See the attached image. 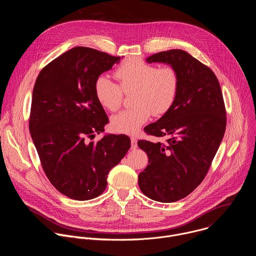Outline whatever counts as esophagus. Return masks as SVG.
<instances>
[{
    "label": "esophagus",
    "instance_id": "obj_1",
    "mask_svg": "<svg viewBox=\"0 0 256 256\" xmlns=\"http://www.w3.org/2000/svg\"><path fill=\"white\" fill-rule=\"evenodd\" d=\"M130 142H132V150L136 149V140L134 138H130Z\"/></svg>",
    "mask_w": 256,
    "mask_h": 256
}]
</instances>
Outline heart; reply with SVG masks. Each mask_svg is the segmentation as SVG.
I'll list each match as a JSON object with an SVG mask.
<instances>
[{
    "label": "heart",
    "mask_w": 256,
    "mask_h": 256,
    "mask_svg": "<svg viewBox=\"0 0 256 256\" xmlns=\"http://www.w3.org/2000/svg\"><path fill=\"white\" fill-rule=\"evenodd\" d=\"M120 88L107 76H99L94 84L99 103L108 110L116 112L122 102V92H134V107L112 118L114 132L136 134L150 116L165 114L173 105L179 85L177 72L172 66L157 68L140 58L124 60L114 72Z\"/></svg>",
    "instance_id": "1"
}]
</instances>
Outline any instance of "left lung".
Returning a JSON list of instances; mask_svg holds the SVG:
<instances>
[{"instance_id":"left-lung-1","label":"left lung","mask_w":256,"mask_h":256,"mask_svg":"<svg viewBox=\"0 0 256 256\" xmlns=\"http://www.w3.org/2000/svg\"><path fill=\"white\" fill-rule=\"evenodd\" d=\"M146 62L172 66L179 85L169 110L144 128L152 136H167V142H138L149 158L138 184L149 198L173 202L188 196L204 180L225 134V105L214 72L188 52L169 50Z\"/></svg>"}]
</instances>
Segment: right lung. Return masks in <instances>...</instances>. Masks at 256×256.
Here are the masks:
<instances>
[{
  "label": "right lung",
  "instance_id": "right-lung-1",
  "mask_svg": "<svg viewBox=\"0 0 256 256\" xmlns=\"http://www.w3.org/2000/svg\"><path fill=\"white\" fill-rule=\"evenodd\" d=\"M124 58V56H122ZM120 58L90 48L66 52L36 79L29 130L50 184L66 196L88 200L107 186V174L130 148L126 134L103 132L109 120L96 98L94 84Z\"/></svg>",
  "mask_w": 256,
  "mask_h": 256
}]
</instances>
